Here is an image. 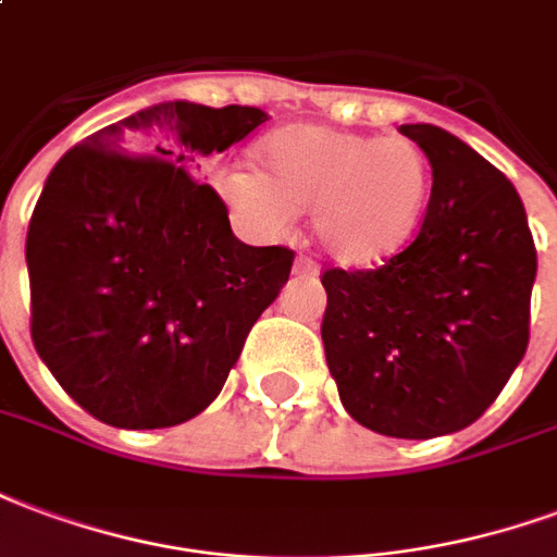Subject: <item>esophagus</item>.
<instances>
[{"label":"esophagus","instance_id":"34e87169","mask_svg":"<svg viewBox=\"0 0 557 557\" xmlns=\"http://www.w3.org/2000/svg\"><path fill=\"white\" fill-rule=\"evenodd\" d=\"M294 273L302 275V278H314V275L320 273V267L314 261H308V258H299V261L294 263Z\"/></svg>","mask_w":557,"mask_h":557}]
</instances>
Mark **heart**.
Listing matches in <instances>:
<instances>
[{"label":"heart","mask_w":557,"mask_h":557,"mask_svg":"<svg viewBox=\"0 0 557 557\" xmlns=\"http://www.w3.org/2000/svg\"><path fill=\"white\" fill-rule=\"evenodd\" d=\"M261 169L234 162L213 186L234 216L275 237L311 207V231L341 267H373L407 246L430 198L428 153L407 136L294 124L258 150Z\"/></svg>","instance_id":"obj_1"}]
</instances>
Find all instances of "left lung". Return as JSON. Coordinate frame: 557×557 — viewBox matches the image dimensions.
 <instances>
[{
  "label": "left lung",
  "mask_w": 557,
  "mask_h": 557,
  "mask_svg": "<svg viewBox=\"0 0 557 557\" xmlns=\"http://www.w3.org/2000/svg\"><path fill=\"white\" fill-rule=\"evenodd\" d=\"M433 169L418 237L376 270H326L323 347L344 409L395 440L484 416L529 347L537 251L505 174L448 129L404 124Z\"/></svg>",
  "instance_id": "obj_1"
}]
</instances>
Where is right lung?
Segmentation results:
<instances>
[{
    "instance_id": "obj_1",
    "label": "right lung",
    "mask_w": 557,
    "mask_h": 557,
    "mask_svg": "<svg viewBox=\"0 0 557 557\" xmlns=\"http://www.w3.org/2000/svg\"><path fill=\"white\" fill-rule=\"evenodd\" d=\"M267 112L165 100L97 129L55 162L26 237L32 341L103 424L157 430L205 412L294 251L246 246L189 172Z\"/></svg>"
}]
</instances>
